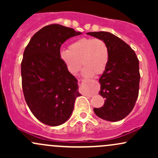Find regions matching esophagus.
Returning <instances> with one entry per match:
<instances>
[{
    "instance_id": "1",
    "label": "esophagus",
    "mask_w": 158,
    "mask_h": 158,
    "mask_svg": "<svg viewBox=\"0 0 158 158\" xmlns=\"http://www.w3.org/2000/svg\"><path fill=\"white\" fill-rule=\"evenodd\" d=\"M83 82H85L87 83V84H90V83H91L93 80H82ZM89 97H91V95H89Z\"/></svg>"
}]
</instances>
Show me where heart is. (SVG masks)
I'll list each match as a JSON object with an SVG mask.
<instances>
[{
  "mask_svg": "<svg viewBox=\"0 0 158 158\" xmlns=\"http://www.w3.org/2000/svg\"><path fill=\"white\" fill-rule=\"evenodd\" d=\"M60 59L73 75H77L84 67L85 77L102 74L109 61V50L104 40L98 38H81L60 52Z\"/></svg>",
  "mask_w": 158,
  "mask_h": 158,
  "instance_id": "1",
  "label": "heart"
}]
</instances>
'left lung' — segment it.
Masks as SVG:
<instances>
[{"instance_id":"8db88e82","label":"left lung","mask_w":158,"mask_h":158,"mask_svg":"<svg viewBox=\"0 0 158 158\" xmlns=\"http://www.w3.org/2000/svg\"><path fill=\"white\" fill-rule=\"evenodd\" d=\"M88 35L104 40L109 50V61L99 78L104 106L94 108L99 118L110 122L124 119L131 113L138 97L139 60L131 47L108 32H90Z\"/></svg>"}]
</instances>
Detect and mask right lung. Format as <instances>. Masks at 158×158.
<instances>
[{
	"label": "right lung",
	"instance_id": "obj_1",
	"mask_svg": "<svg viewBox=\"0 0 158 158\" xmlns=\"http://www.w3.org/2000/svg\"><path fill=\"white\" fill-rule=\"evenodd\" d=\"M60 24L43 27L30 39L21 61L22 88L25 100L40 122L50 126L70 118L79 92L77 79L60 59L61 45L81 35Z\"/></svg>",
	"mask_w": 158,
	"mask_h": 158
}]
</instances>
